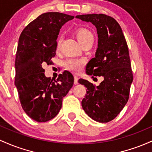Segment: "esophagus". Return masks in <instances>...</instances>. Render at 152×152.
I'll return each instance as SVG.
<instances>
[{
	"label": "esophagus",
	"mask_w": 152,
	"mask_h": 152,
	"mask_svg": "<svg viewBox=\"0 0 152 152\" xmlns=\"http://www.w3.org/2000/svg\"><path fill=\"white\" fill-rule=\"evenodd\" d=\"M78 83V77L75 75L74 76V84L77 85Z\"/></svg>",
	"instance_id": "34e87169"
}]
</instances>
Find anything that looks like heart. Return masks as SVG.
<instances>
[{
  "label": "heart",
  "mask_w": 152,
  "mask_h": 152,
  "mask_svg": "<svg viewBox=\"0 0 152 152\" xmlns=\"http://www.w3.org/2000/svg\"><path fill=\"white\" fill-rule=\"evenodd\" d=\"M75 34L79 42L83 44L87 43L88 42L93 39V34L92 32L85 28H79L76 30ZM62 42V37H59L57 42V48L58 49ZM84 62L81 59H67L65 62V65L68 69L75 72H78L83 68Z\"/></svg>",
  "instance_id": "obj_1"
}]
</instances>
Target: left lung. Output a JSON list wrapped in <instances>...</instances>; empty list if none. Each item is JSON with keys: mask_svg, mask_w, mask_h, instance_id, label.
<instances>
[{"mask_svg": "<svg viewBox=\"0 0 152 152\" xmlns=\"http://www.w3.org/2000/svg\"><path fill=\"white\" fill-rule=\"evenodd\" d=\"M75 18L96 27L98 42L95 57L86 66L88 75L103 76L98 86L84 79L87 88L82 107L87 115L100 123L112 121L127 103L133 73L126 41L118 23L105 14L78 15Z\"/></svg>", "mask_w": 152, "mask_h": 152, "instance_id": "obj_1", "label": "left lung"}]
</instances>
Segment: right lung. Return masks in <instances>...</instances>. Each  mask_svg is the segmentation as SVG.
Wrapping results in <instances>:
<instances>
[{"label": "right lung", "instance_id": "right-lung-1", "mask_svg": "<svg viewBox=\"0 0 152 152\" xmlns=\"http://www.w3.org/2000/svg\"><path fill=\"white\" fill-rule=\"evenodd\" d=\"M74 16L49 12L37 17L21 32L15 60V85L25 113L37 122L54 118L62 98L74 83L69 72L53 81L44 75L42 64H49L56 54L57 39L63 25Z\"/></svg>", "mask_w": 152, "mask_h": 152}]
</instances>
